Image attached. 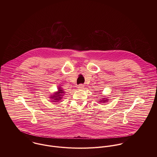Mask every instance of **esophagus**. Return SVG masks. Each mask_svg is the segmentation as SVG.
<instances>
[{
  "label": "esophagus",
  "instance_id": "obj_1",
  "mask_svg": "<svg viewBox=\"0 0 157 157\" xmlns=\"http://www.w3.org/2000/svg\"><path fill=\"white\" fill-rule=\"evenodd\" d=\"M77 88L78 90H82L84 89V86L83 85H79L78 86H77Z\"/></svg>",
  "mask_w": 157,
  "mask_h": 157
}]
</instances>
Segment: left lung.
Listing matches in <instances>:
<instances>
[{
	"label": "left lung",
	"mask_w": 157,
	"mask_h": 157,
	"mask_svg": "<svg viewBox=\"0 0 157 157\" xmlns=\"http://www.w3.org/2000/svg\"><path fill=\"white\" fill-rule=\"evenodd\" d=\"M108 101H109V99L107 97H101L100 98V100H98L99 103H106V102H108Z\"/></svg>",
	"instance_id": "obj_1"
}]
</instances>
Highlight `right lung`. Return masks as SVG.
<instances>
[{"label": "right lung", "instance_id": "obj_1", "mask_svg": "<svg viewBox=\"0 0 157 157\" xmlns=\"http://www.w3.org/2000/svg\"><path fill=\"white\" fill-rule=\"evenodd\" d=\"M65 95V91L62 89V87L59 86L57 91L52 93L50 97V100L52 102H59L60 100H61Z\"/></svg>", "mask_w": 157, "mask_h": 157}]
</instances>
